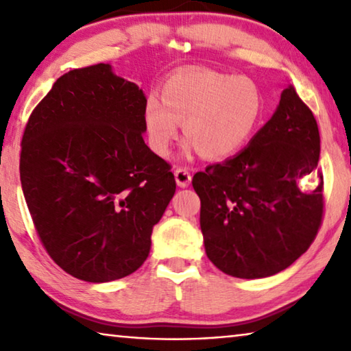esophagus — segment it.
<instances>
[{"label":"esophagus","mask_w":351,"mask_h":351,"mask_svg":"<svg viewBox=\"0 0 351 351\" xmlns=\"http://www.w3.org/2000/svg\"><path fill=\"white\" fill-rule=\"evenodd\" d=\"M175 180L180 187H187L190 181H192V175H190V171L187 169L180 167L175 171Z\"/></svg>","instance_id":"34e87169"}]
</instances>
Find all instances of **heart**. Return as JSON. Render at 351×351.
<instances>
[{"label": "heart", "mask_w": 351, "mask_h": 351, "mask_svg": "<svg viewBox=\"0 0 351 351\" xmlns=\"http://www.w3.org/2000/svg\"><path fill=\"white\" fill-rule=\"evenodd\" d=\"M261 114L263 97L249 77L182 71L164 83L162 99H147L144 123L150 147L161 156L184 122V134L201 156L221 159L245 145Z\"/></svg>", "instance_id": "b5f03b06"}]
</instances>
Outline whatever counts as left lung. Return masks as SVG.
Listing matches in <instances>:
<instances>
[{"mask_svg":"<svg viewBox=\"0 0 351 351\" xmlns=\"http://www.w3.org/2000/svg\"><path fill=\"white\" fill-rule=\"evenodd\" d=\"M319 153L316 119L289 85L247 147L193 176L206 254L219 271L269 277L306 252L324 217ZM314 176L318 186L302 191L300 181Z\"/></svg>","mask_w":351,"mask_h":351,"instance_id":"8db88e82","label":"left lung"}]
</instances>
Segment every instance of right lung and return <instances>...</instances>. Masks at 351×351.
<instances>
[{
	"instance_id": "add662e5",
	"label": "right lung",
	"mask_w": 351,
	"mask_h": 351,
	"mask_svg": "<svg viewBox=\"0 0 351 351\" xmlns=\"http://www.w3.org/2000/svg\"><path fill=\"white\" fill-rule=\"evenodd\" d=\"M147 99L110 64L73 69L29 116L20 180L41 245L75 278L130 276L173 198L170 164L142 138Z\"/></svg>"
}]
</instances>
